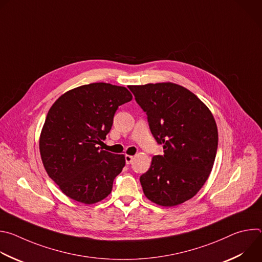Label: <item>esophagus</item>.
Listing matches in <instances>:
<instances>
[{
	"mask_svg": "<svg viewBox=\"0 0 262 262\" xmlns=\"http://www.w3.org/2000/svg\"><path fill=\"white\" fill-rule=\"evenodd\" d=\"M133 161H134V157H132V156H125V163H126L127 165L132 164Z\"/></svg>",
	"mask_w": 262,
	"mask_h": 262,
	"instance_id": "34e87169",
	"label": "esophagus"
}]
</instances>
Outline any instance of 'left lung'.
I'll return each mask as SVG.
<instances>
[{"label": "left lung", "mask_w": 262, "mask_h": 262, "mask_svg": "<svg viewBox=\"0 0 262 262\" xmlns=\"http://www.w3.org/2000/svg\"><path fill=\"white\" fill-rule=\"evenodd\" d=\"M147 115L164 155L152 158L140 182L145 196L161 206L193 198L207 180L216 155L217 127L209 108L190 90L173 83L129 86Z\"/></svg>", "instance_id": "1"}]
</instances>
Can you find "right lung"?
<instances>
[{
	"label": "right lung",
	"mask_w": 262,
	"mask_h": 262,
	"mask_svg": "<svg viewBox=\"0 0 262 262\" xmlns=\"http://www.w3.org/2000/svg\"><path fill=\"white\" fill-rule=\"evenodd\" d=\"M132 99L125 87L92 83L65 92L50 108L39 150L47 173L67 197L93 204L112 192L125 158L97 144L111 130L118 106Z\"/></svg>",
	"instance_id": "right-lung-1"
}]
</instances>
